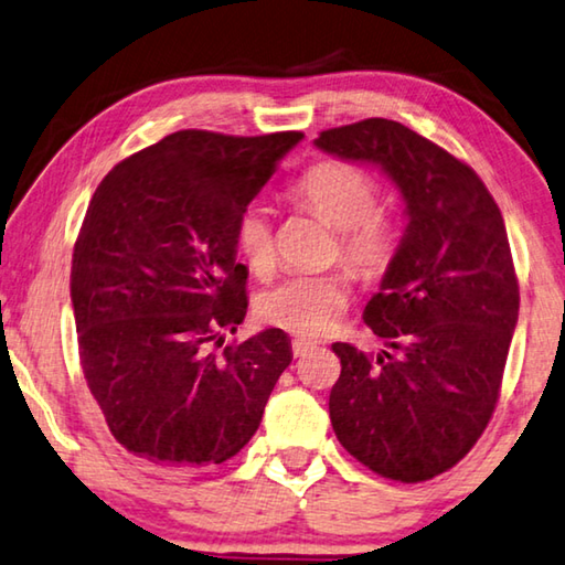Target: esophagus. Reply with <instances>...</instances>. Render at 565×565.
Masks as SVG:
<instances>
[{
    "instance_id": "1",
    "label": "esophagus",
    "mask_w": 565,
    "mask_h": 565,
    "mask_svg": "<svg viewBox=\"0 0 565 565\" xmlns=\"http://www.w3.org/2000/svg\"><path fill=\"white\" fill-rule=\"evenodd\" d=\"M313 348V343L311 341H303V338H294L291 341V351H294V355L296 358H301V355H306Z\"/></svg>"
}]
</instances>
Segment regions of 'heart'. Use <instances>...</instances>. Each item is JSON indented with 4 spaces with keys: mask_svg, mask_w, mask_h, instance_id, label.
I'll use <instances>...</instances> for the list:
<instances>
[{
    "mask_svg": "<svg viewBox=\"0 0 565 565\" xmlns=\"http://www.w3.org/2000/svg\"><path fill=\"white\" fill-rule=\"evenodd\" d=\"M294 200L338 230V252L363 279L383 276L397 252L395 222L377 207L381 188L373 175L351 162L326 160L296 182ZM234 244L254 274L274 264V227L269 210L249 202L234 222ZM351 299L343 271L294 274L259 296V316L266 323L294 335L316 338L341 321Z\"/></svg>",
    "mask_w": 565,
    "mask_h": 565,
    "instance_id": "obj_1",
    "label": "heart"
}]
</instances>
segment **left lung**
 <instances>
[{
  "label": "left lung",
  "mask_w": 565,
  "mask_h": 565,
  "mask_svg": "<svg viewBox=\"0 0 565 565\" xmlns=\"http://www.w3.org/2000/svg\"><path fill=\"white\" fill-rule=\"evenodd\" d=\"M316 148L381 168L407 217L363 311L387 351L367 358L333 343V433L375 475L433 479L477 445L499 399L519 321L504 217L475 170L403 122L367 118L323 130Z\"/></svg>",
  "instance_id": "8db88e82"
}]
</instances>
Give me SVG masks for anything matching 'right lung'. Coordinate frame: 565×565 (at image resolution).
<instances>
[{
    "mask_svg": "<svg viewBox=\"0 0 565 565\" xmlns=\"http://www.w3.org/2000/svg\"><path fill=\"white\" fill-rule=\"evenodd\" d=\"M303 132L178 130L100 180L71 262L78 355L113 437L184 475L232 459L291 363L281 328L224 345L247 316L234 222Z\"/></svg>",
    "mask_w": 565,
    "mask_h": 565,
    "instance_id": "add662e5",
    "label": "right lung"
}]
</instances>
